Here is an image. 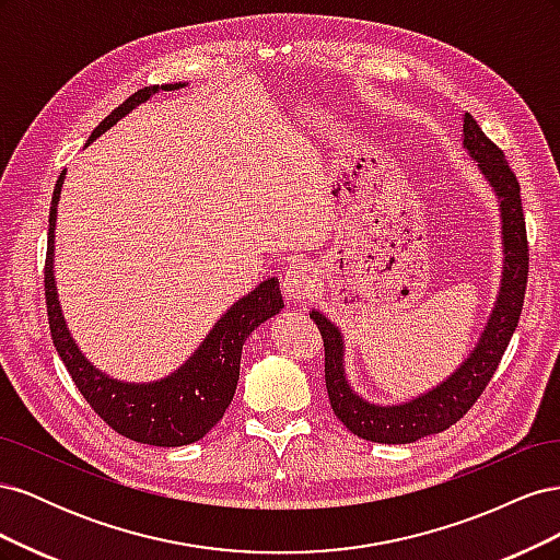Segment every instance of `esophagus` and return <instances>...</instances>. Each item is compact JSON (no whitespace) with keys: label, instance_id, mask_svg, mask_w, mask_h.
<instances>
[{"label":"esophagus","instance_id":"34e87169","mask_svg":"<svg viewBox=\"0 0 560 560\" xmlns=\"http://www.w3.org/2000/svg\"><path fill=\"white\" fill-rule=\"evenodd\" d=\"M317 273L311 261H294L287 266L282 278V292L290 301H303L315 290Z\"/></svg>","mask_w":560,"mask_h":560}]
</instances>
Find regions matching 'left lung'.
I'll use <instances>...</instances> for the list:
<instances>
[{"instance_id":"obj_1","label":"left lung","mask_w":560,"mask_h":560,"mask_svg":"<svg viewBox=\"0 0 560 560\" xmlns=\"http://www.w3.org/2000/svg\"><path fill=\"white\" fill-rule=\"evenodd\" d=\"M463 149L477 163L479 175L490 186L500 212L502 273L493 308L486 327L467 358L451 374L425 393L395 404H378L352 387L346 371V338L338 325L317 308L311 311L325 341V381L331 409L343 425L366 442L413 444L422 436L439 434L460 420L493 378L502 354L518 325L525 280H528V243L521 208V186L502 151L490 142L479 124L463 114Z\"/></svg>"}]
</instances>
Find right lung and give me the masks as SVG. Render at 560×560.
<instances>
[{
	"label": "right lung",
	"mask_w": 560,
	"mask_h": 560,
	"mask_svg": "<svg viewBox=\"0 0 560 560\" xmlns=\"http://www.w3.org/2000/svg\"><path fill=\"white\" fill-rule=\"evenodd\" d=\"M189 86L186 81L149 86L130 95L121 107H116L100 124L86 147L100 135L116 126L126 114L140 107L151 95L161 91H179ZM67 171L60 173L48 217V257H46V306L54 346L77 383L79 393L86 397L91 409L103 418L112 430L138 444L149 446H186L206 436L219 420L235 395L241 376L243 343L249 334L264 325L266 319L284 308L278 278L259 282L249 294L238 299L233 306L214 322V327L202 338L200 346L189 354L179 369L156 381L130 383L118 381L103 369H97L67 327V319L58 299L56 287V224L58 202Z\"/></svg>",
	"instance_id": "add662e5"
}]
</instances>
